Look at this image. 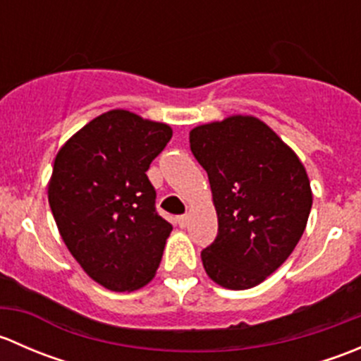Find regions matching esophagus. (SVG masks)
Returning <instances> with one entry per match:
<instances>
[{"instance_id":"obj_1","label":"esophagus","mask_w":361,"mask_h":361,"mask_svg":"<svg viewBox=\"0 0 361 361\" xmlns=\"http://www.w3.org/2000/svg\"><path fill=\"white\" fill-rule=\"evenodd\" d=\"M176 221L181 228H185L188 225V221H190V218H188V214H181V216H178Z\"/></svg>"}]
</instances>
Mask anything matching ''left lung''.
<instances>
[{
	"instance_id": "left-lung-1",
	"label": "left lung",
	"mask_w": 361,
	"mask_h": 361,
	"mask_svg": "<svg viewBox=\"0 0 361 361\" xmlns=\"http://www.w3.org/2000/svg\"><path fill=\"white\" fill-rule=\"evenodd\" d=\"M190 150L209 178L218 216L216 239L201 253L206 274L224 288H253L304 234L312 206L304 164L251 115L194 127Z\"/></svg>"
}]
</instances>
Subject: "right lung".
Returning a JSON list of instances; mask_svg holds the SVG:
<instances>
[{"instance_id": "1", "label": "right lung", "mask_w": 361, "mask_h": 361, "mask_svg": "<svg viewBox=\"0 0 361 361\" xmlns=\"http://www.w3.org/2000/svg\"><path fill=\"white\" fill-rule=\"evenodd\" d=\"M173 136L167 123L110 110L90 120L57 152L49 204L80 267L111 292L154 279L169 221L155 211L147 171Z\"/></svg>"}]
</instances>
